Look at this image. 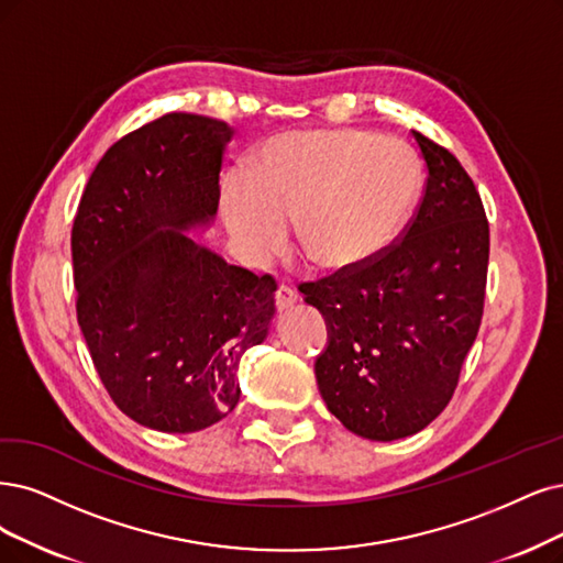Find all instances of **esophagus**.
I'll list each match as a JSON object with an SVG mask.
<instances>
[{"label":"esophagus","mask_w":563,"mask_h":563,"mask_svg":"<svg viewBox=\"0 0 563 563\" xmlns=\"http://www.w3.org/2000/svg\"><path fill=\"white\" fill-rule=\"evenodd\" d=\"M295 301H297L295 289L289 287V285H278V289H276V306H278V310H287Z\"/></svg>","instance_id":"1"}]
</instances>
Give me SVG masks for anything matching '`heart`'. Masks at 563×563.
<instances>
[{
    "instance_id": "1",
    "label": "heart",
    "mask_w": 563,
    "mask_h": 563,
    "mask_svg": "<svg viewBox=\"0 0 563 563\" xmlns=\"http://www.w3.org/2000/svg\"><path fill=\"white\" fill-rule=\"evenodd\" d=\"M245 176H229L220 195L224 227L243 253L257 262L278 255L295 222L299 250L327 271L380 255L422 183L406 141L362 130L278 134L247 162Z\"/></svg>"
}]
</instances>
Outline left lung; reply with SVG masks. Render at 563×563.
I'll use <instances>...</instances> for the list:
<instances>
[{"mask_svg":"<svg viewBox=\"0 0 563 563\" xmlns=\"http://www.w3.org/2000/svg\"><path fill=\"white\" fill-rule=\"evenodd\" d=\"M424 192L401 239L299 289L324 316L316 378L331 415L371 441L422 431L450 404L485 308L489 222L471 176L412 130Z\"/></svg>","mask_w":563,"mask_h":563,"instance_id":"left-lung-1","label":"left lung"}]
</instances>
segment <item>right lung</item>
<instances>
[{
    "instance_id": "1",
    "label": "right lung",
    "mask_w": 563,
    "mask_h": 563,
    "mask_svg": "<svg viewBox=\"0 0 563 563\" xmlns=\"http://www.w3.org/2000/svg\"><path fill=\"white\" fill-rule=\"evenodd\" d=\"M227 122L166 113L115 141L71 229L76 316L113 404L192 433L241 399L239 364L276 316V280L185 236L218 213Z\"/></svg>"
}]
</instances>
